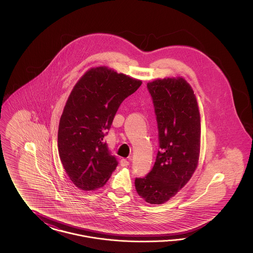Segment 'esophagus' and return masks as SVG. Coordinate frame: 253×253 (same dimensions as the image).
I'll use <instances>...</instances> for the list:
<instances>
[{"mask_svg":"<svg viewBox=\"0 0 253 253\" xmlns=\"http://www.w3.org/2000/svg\"><path fill=\"white\" fill-rule=\"evenodd\" d=\"M130 160L131 158L129 157L128 159H125V158H122L121 160V165L122 167H127L129 164H130Z\"/></svg>","mask_w":253,"mask_h":253,"instance_id":"1","label":"esophagus"}]
</instances>
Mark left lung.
Wrapping results in <instances>:
<instances>
[{
	"instance_id": "8db88e82",
	"label": "left lung",
	"mask_w": 253,
	"mask_h": 253,
	"mask_svg": "<svg viewBox=\"0 0 253 253\" xmlns=\"http://www.w3.org/2000/svg\"><path fill=\"white\" fill-rule=\"evenodd\" d=\"M158 127L160 150L152 170L135 178L138 195L160 205L173 197L192 178L200 154V113L193 88L183 78L148 83Z\"/></svg>"
}]
</instances>
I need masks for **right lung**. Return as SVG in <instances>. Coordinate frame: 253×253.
I'll list each match as a JSON object with an SVG mask.
<instances>
[{
    "mask_svg": "<svg viewBox=\"0 0 253 253\" xmlns=\"http://www.w3.org/2000/svg\"><path fill=\"white\" fill-rule=\"evenodd\" d=\"M142 82L106 66L89 69L73 88L60 117L58 149L73 184L95 191L108 181L118 166L104 136L122 101Z\"/></svg>",
    "mask_w": 253,
    "mask_h": 253,
    "instance_id": "obj_1",
    "label": "right lung"
}]
</instances>
